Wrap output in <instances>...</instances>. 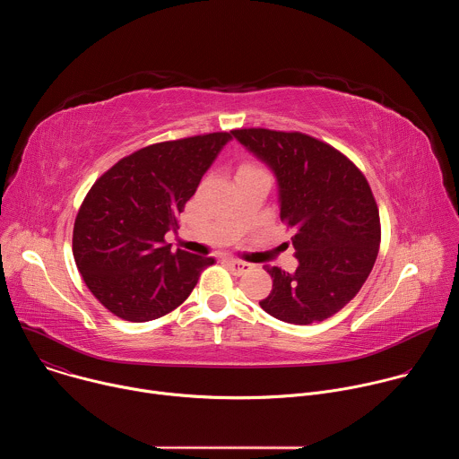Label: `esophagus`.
Returning <instances> with one entry per match:
<instances>
[{"label":"esophagus","mask_w":459,"mask_h":459,"mask_svg":"<svg viewBox=\"0 0 459 459\" xmlns=\"http://www.w3.org/2000/svg\"><path fill=\"white\" fill-rule=\"evenodd\" d=\"M227 265L236 276H241V274H247L252 271L250 264H245V261H239V259H227Z\"/></svg>","instance_id":"34e87169"}]
</instances>
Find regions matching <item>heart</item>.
<instances>
[{"instance_id":"b5f03b06","label":"heart","mask_w":459,"mask_h":459,"mask_svg":"<svg viewBox=\"0 0 459 459\" xmlns=\"http://www.w3.org/2000/svg\"><path fill=\"white\" fill-rule=\"evenodd\" d=\"M248 169H257V167H254L252 163H243V165L239 167V170H248Z\"/></svg>"}]
</instances>
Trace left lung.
Segmentation results:
<instances>
[{
  "label": "left lung",
  "mask_w": 459,
  "mask_h": 459,
  "mask_svg": "<svg viewBox=\"0 0 459 459\" xmlns=\"http://www.w3.org/2000/svg\"><path fill=\"white\" fill-rule=\"evenodd\" d=\"M276 176L280 218L294 229L296 273L278 267L259 305L294 325L340 312L367 281L379 250L377 205L361 170L340 151L301 133L230 130Z\"/></svg>",
  "instance_id": "1"
}]
</instances>
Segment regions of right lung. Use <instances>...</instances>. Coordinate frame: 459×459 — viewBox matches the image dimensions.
<instances>
[{
    "label": "right lung",
    "mask_w": 459,
    "mask_h": 459,
    "mask_svg": "<svg viewBox=\"0 0 459 459\" xmlns=\"http://www.w3.org/2000/svg\"><path fill=\"white\" fill-rule=\"evenodd\" d=\"M230 133L140 149L89 190L78 211L73 252L96 299L126 321H151L179 307L214 257L170 250L169 230Z\"/></svg>",
    "instance_id": "right-lung-1"
}]
</instances>
